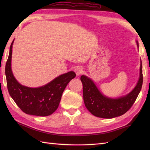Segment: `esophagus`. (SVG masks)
I'll return each mask as SVG.
<instances>
[{
	"label": "esophagus",
	"mask_w": 150,
	"mask_h": 150,
	"mask_svg": "<svg viewBox=\"0 0 150 150\" xmlns=\"http://www.w3.org/2000/svg\"><path fill=\"white\" fill-rule=\"evenodd\" d=\"M75 72L76 73V75H77V76H79L80 75H81L82 72H83V68H82V66H77L76 68H75Z\"/></svg>",
	"instance_id": "1"
}]
</instances>
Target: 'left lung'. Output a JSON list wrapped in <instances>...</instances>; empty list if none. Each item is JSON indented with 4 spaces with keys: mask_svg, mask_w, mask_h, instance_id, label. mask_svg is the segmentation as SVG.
I'll use <instances>...</instances> for the list:
<instances>
[{
    "mask_svg": "<svg viewBox=\"0 0 150 150\" xmlns=\"http://www.w3.org/2000/svg\"><path fill=\"white\" fill-rule=\"evenodd\" d=\"M136 42L139 48L138 41L136 40ZM81 81L83 86L85 106L92 115L104 119H112L122 115L131 108L141 90L143 82L142 61L141 60L137 83L132 91L124 96L119 98L106 96L98 90L94 82L86 75L81 76Z\"/></svg>",
    "mask_w": 150,
    "mask_h": 150,
    "instance_id": "obj_1",
    "label": "left lung"
}]
</instances>
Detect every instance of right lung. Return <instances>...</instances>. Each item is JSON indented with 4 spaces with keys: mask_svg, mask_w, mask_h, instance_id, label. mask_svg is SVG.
<instances>
[{
    "mask_svg": "<svg viewBox=\"0 0 150 150\" xmlns=\"http://www.w3.org/2000/svg\"><path fill=\"white\" fill-rule=\"evenodd\" d=\"M6 64L5 74L9 93L15 103L25 113L36 116H48L59 107L64 90L76 76L74 71L60 75L49 83L38 88H30L16 80L11 70L12 47Z\"/></svg>",
    "mask_w": 150,
    "mask_h": 150,
    "instance_id": "1",
    "label": "right lung"
}]
</instances>
